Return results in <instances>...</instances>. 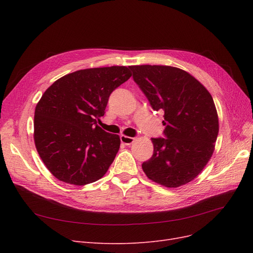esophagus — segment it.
Wrapping results in <instances>:
<instances>
[{
  "instance_id": "1",
  "label": "esophagus",
  "mask_w": 253,
  "mask_h": 253,
  "mask_svg": "<svg viewBox=\"0 0 253 253\" xmlns=\"http://www.w3.org/2000/svg\"><path fill=\"white\" fill-rule=\"evenodd\" d=\"M120 140H121V142L124 143V144L129 145V144H132L136 139L134 138V137H128V136H126V135H121L120 136Z\"/></svg>"
}]
</instances>
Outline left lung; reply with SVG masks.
<instances>
[{
	"label": "left lung",
	"mask_w": 253,
	"mask_h": 253,
	"mask_svg": "<svg viewBox=\"0 0 253 253\" xmlns=\"http://www.w3.org/2000/svg\"><path fill=\"white\" fill-rule=\"evenodd\" d=\"M134 81L153 110H163L166 138H152L154 152L142 164L148 178L167 188L193 180L210 160L218 134L211 94L192 75L168 65H132Z\"/></svg>",
	"instance_id": "8db88e82"
}]
</instances>
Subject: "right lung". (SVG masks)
<instances>
[{
    "label": "right lung",
    "mask_w": 253,
    "mask_h": 253,
    "mask_svg": "<svg viewBox=\"0 0 253 253\" xmlns=\"http://www.w3.org/2000/svg\"><path fill=\"white\" fill-rule=\"evenodd\" d=\"M132 76L129 67L80 70L53 82L37 103L34 140L44 165L59 180L84 186L103 177L120 138L97 126L112 91Z\"/></svg>",
    "instance_id": "obj_1"
}]
</instances>
